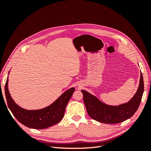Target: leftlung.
<instances>
[{
  "instance_id": "8db88e82",
  "label": "left lung",
  "mask_w": 151,
  "mask_h": 151,
  "mask_svg": "<svg viewBox=\"0 0 151 151\" xmlns=\"http://www.w3.org/2000/svg\"><path fill=\"white\" fill-rule=\"evenodd\" d=\"M144 90L143 76L140 74V84L137 93L130 101L119 106H109L103 103L92 94L82 90L83 100L88 115L99 122L115 124L129 119L137 111L141 102Z\"/></svg>"
}]
</instances>
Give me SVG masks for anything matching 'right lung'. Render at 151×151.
Returning a JSON list of instances; mask_svg holds the SVG:
<instances>
[{"label": "right lung", "instance_id": "obj_1", "mask_svg": "<svg viewBox=\"0 0 151 151\" xmlns=\"http://www.w3.org/2000/svg\"><path fill=\"white\" fill-rule=\"evenodd\" d=\"M8 77L5 85L7 106L12 115L22 124L34 129H43L60 122L64 115L65 108L74 93L75 88H70L63 93L49 106L39 110H26L13 101L8 90Z\"/></svg>", "mask_w": 151, "mask_h": 151}]
</instances>
